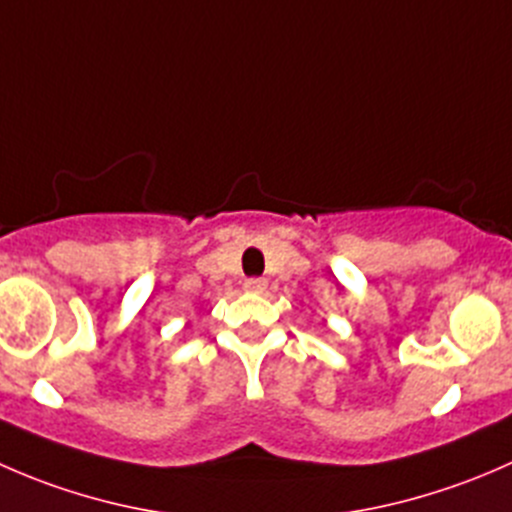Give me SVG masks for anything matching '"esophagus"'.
Instances as JSON below:
<instances>
[{"mask_svg":"<svg viewBox=\"0 0 512 512\" xmlns=\"http://www.w3.org/2000/svg\"><path fill=\"white\" fill-rule=\"evenodd\" d=\"M245 289L247 292H255V294L265 292L267 280H262V277H250V280H245Z\"/></svg>","mask_w":512,"mask_h":512,"instance_id":"1","label":"esophagus"}]
</instances>
